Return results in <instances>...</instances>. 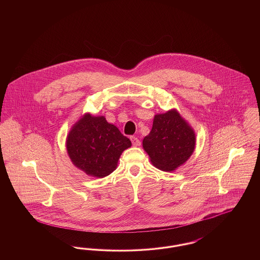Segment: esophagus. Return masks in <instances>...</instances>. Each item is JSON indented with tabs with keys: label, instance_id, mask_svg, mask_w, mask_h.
Masks as SVG:
<instances>
[{
	"label": "esophagus",
	"instance_id": "1",
	"mask_svg": "<svg viewBox=\"0 0 260 260\" xmlns=\"http://www.w3.org/2000/svg\"><path fill=\"white\" fill-rule=\"evenodd\" d=\"M131 140L134 146H140V141L136 136H131Z\"/></svg>",
	"mask_w": 260,
	"mask_h": 260
}]
</instances>
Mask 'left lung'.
<instances>
[{"mask_svg": "<svg viewBox=\"0 0 260 260\" xmlns=\"http://www.w3.org/2000/svg\"><path fill=\"white\" fill-rule=\"evenodd\" d=\"M142 144L156 168L173 172L193 154L196 136L193 128L173 109L155 115L152 129Z\"/></svg>", "mask_w": 260, "mask_h": 260, "instance_id": "1", "label": "left lung"}]
</instances>
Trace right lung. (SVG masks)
<instances>
[{
    "label": "right lung",
    "mask_w": 260,
    "mask_h": 260,
    "mask_svg": "<svg viewBox=\"0 0 260 260\" xmlns=\"http://www.w3.org/2000/svg\"><path fill=\"white\" fill-rule=\"evenodd\" d=\"M131 146V140L105 117L88 113L72 126L66 139L67 152L75 166L99 178L116 170L121 154Z\"/></svg>",
    "instance_id": "1"
}]
</instances>
